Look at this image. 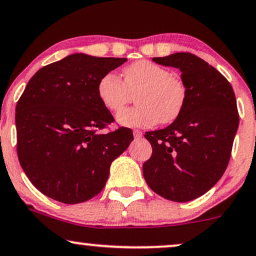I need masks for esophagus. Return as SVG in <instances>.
<instances>
[{
  "label": "esophagus",
  "mask_w": 256,
  "mask_h": 256,
  "mask_svg": "<svg viewBox=\"0 0 256 256\" xmlns=\"http://www.w3.org/2000/svg\"><path fill=\"white\" fill-rule=\"evenodd\" d=\"M134 136L136 140H140V138L143 137V132L140 130H134Z\"/></svg>",
  "instance_id": "34e87169"
}]
</instances>
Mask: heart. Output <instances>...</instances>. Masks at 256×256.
<instances>
[{
    "label": "heart",
    "instance_id": "1",
    "mask_svg": "<svg viewBox=\"0 0 256 256\" xmlns=\"http://www.w3.org/2000/svg\"><path fill=\"white\" fill-rule=\"evenodd\" d=\"M131 94H137L134 102L138 106L120 112L118 122L126 128H152L158 122H174L180 116L187 100V87L167 68L146 60L126 66L124 81L113 72L98 80V96L110 112L124 108Z\"/></svg>",
    "mask_w": 256,
    "mask_h": 256
}]
</instances>
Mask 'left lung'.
Instances as JSON below:
<instances>
[{
	"instance_id": "8db88e82",
	"label": "left lung",
	"mask_w": 256,
	"mask_h": 256,
	"mask_svg": "<svg viewBox=\"0 0 256 256\" xmlns=\"http://www.w3.org/2000/svg\"><path fill=\"white\" fill-rule=\"evenodd\" d=\"M152 60L180 69L187 100L170 125L144 134L152 154L143 175L158 196L190 202L211 190L228 167L240 122L235 93L217 69L196 54L178 52Z\"/></svg>"
}]
</instances>
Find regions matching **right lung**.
Listing matches in <instances>:
<instances>
[{
  "label": "right lung",
  "mask_w": 256,
  "mask_h": 256,
  "mask_svg": "<svg viewBox=\"0 0 256 256\" xmlns=\"http://www.w3.org/2000/svg\"><path fill=\"white\" fill-rule=\"evenodd\" d=\"M126 58L74 54L39 69L15 110L18 158L42 194L64 204L102 190L110 163L134 140L130 128L100 134L113 116L98 96V82Z\"/></svg>",
  "instance_id": "obj_1"
}]
</instances>
